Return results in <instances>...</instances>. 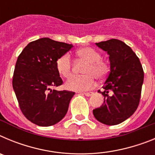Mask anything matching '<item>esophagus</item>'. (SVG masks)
Wrapping results in <instances>:
<instances>
[{"mask_svg":"<svg viewBox=\"0 0 155 155\" xmlns=\"http://www.w3.org/2000/svg\"><path fill=\"white\" fill-rule=\"evenodd\" d=\"M83 94H84V95H85V96L89 97V96H91V95H92V94H94V93H93V92H84V93H83Z\"/></svg>","mask_w":155,"mask_h":155,"instance_id":"esophagus-1","label":"esophagus"}]
</instances>
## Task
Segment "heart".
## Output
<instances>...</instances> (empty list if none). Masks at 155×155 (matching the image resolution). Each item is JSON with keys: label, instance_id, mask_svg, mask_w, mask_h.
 Masks as SVG:
<instances>
[{"label": "heart", "instance_id": "obj_1", "mask_svg": "<svg viewBox=\"0 0 155 155\" xmlns=\"http://www.w3.org/2000/svg\"><path fill=\"white\" fill-rule=\"evenodd\" d=\"M77 56L86 62L83 69V75H73L65 82V87L70 91H81L90 89L94 86V78L98 80L104 78L109 72L107 63L101 60V54L91 47H83L77 51ZM71 59L65 53L57 59L56 68L63 78H68L71 74Z\"/></svg>", "mask_w": 155, "mask_h": 155}]
</instances>
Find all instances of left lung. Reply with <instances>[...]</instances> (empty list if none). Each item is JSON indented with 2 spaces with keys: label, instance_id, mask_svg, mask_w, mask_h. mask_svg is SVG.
<instances>
[{
  "label": "left lung",
  "instance_id": "obj_1",
  "mask_svg": "<svg viewBox=\"0 0 155 155\" xmlns=\"http://www.w3.org/2000/svg\"><path fill=\"white\" fill-rule=\"evenodd\" d=\"M109 56L110 71L105 80L104 102L93 110L98 121L105 125H117L130 117L139 105L143 71L140 60L130 47L119 39L95 43Z\"/></svg>",
  "mask_w": 155,
  "mask_h": 155
}]
</instances>
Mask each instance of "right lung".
Instances as JSON below:
<instances>
[{
  "label": "right lung",
  "mask_w": 155,
  "mask_h": 155,
  "mask_svg": "<svg viewBox=\"0 0 155 155\" xmlns=\"http://www.w3.org/2000/svg\"><path fill=\"white\" fill-rule=\"evenodd\" d=\"M72 47V44L41 38L29 42L18 57L13 89L24 116L36 125L53 126L68 113L75 93L51 87L63 84L56 62Z\"/></svg>",
  "instance_id": "right-lung-1"
}]
</instances>
